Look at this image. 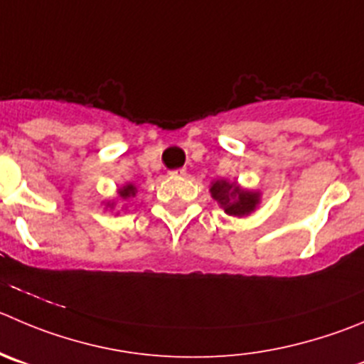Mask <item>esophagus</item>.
<instances>
[{"label": "esophagus", "mask_w": 364, "mask_h": 364, "mask_svg": "<svg viewBox=\"0 0 364 364\" xmlns=\"http://www.w3.org/2000/svg\"><path fill=\"white\" fill-rule=\"evenodd\" d=\"M169 175H171V176H184L186 175V169L184 168L173 169V171H169Z\"/></svg>", "instance_id": "esophagus-1"}]
</instances>
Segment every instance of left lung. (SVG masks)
I'll list each match as a JSON object with an SVG mask.
<instances>
[{"label": "left lung", "mask_w": 364, "mask_h": 364, "mask_svg": "<svg viewBox=\"0 0 364 364\" xmlns=\"http://www.w3.org/2000/svg\"><path fill=\"white\" fill-rule=\"evenodd\" d=\"M209 191L228 216L247 218L261 205V191L245 189L237 182H230L227 178H218L210 182Z\"/></svg>", "instance_id": "left-lung-1"}]
</instances>
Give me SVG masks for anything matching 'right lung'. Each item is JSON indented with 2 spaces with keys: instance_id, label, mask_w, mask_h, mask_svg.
Wrapping results in <instances>:
<instances>
[{
  "instance_id": "obj_1",
  "label": "right lung",
  "mask_w": 364,
  "mask_h": 364,
  "mask_svg": "<svg viewBox=\"0 0 364 364\" xmlns=\"http://www.w3.org/2000/svg\"><path fill=\"white\" fill-rule=\"evenodd\" d=\"M136 195H137V188H136V186H134L132 182H127V184H123V186H121V188H117L116 198H114V200H105V202H103V205H105V210H114V209H116L117 202H119L121 205H123V209H127V205H124L123 202H127V200L134 198V196H136ZM117 214H119V213H117Z\"/></svg>"
}]
</instances>
